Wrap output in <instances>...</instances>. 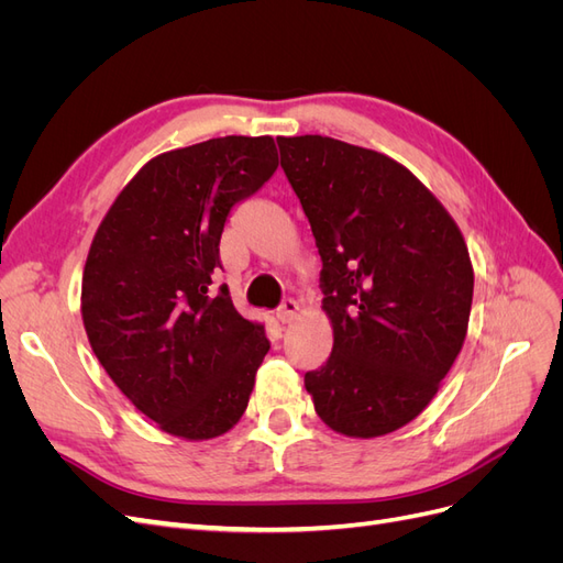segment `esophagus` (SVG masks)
<instances>
[{
    "instance_id": "obj_1",
    "label": "esophagus",
    "mask_w": 563,
    "mask_h": 563,
    "mask_svg": "<svg viewBox=\"0 0 563 563\" xmlns=\"http://www.w3.org/2000/svg\"><path fill=\"white\" fill-rule=\"evenodd\" d=\"M298 310H300V305H298L294 298H286V300L279 305V310H277V319H279L282 323H291V321L296 319Z\"/></svg>"
}]
</instances>
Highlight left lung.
<instances>
[{
    "label": "left lung",
    "mask_w": 563,
    "mask_h": 563,
    "mask_svg": "<svg viewBox=\"0 0 563 563\" xmlns=\"http://www.w3.org/2000/svg\"><path fill=\"white\" fill-rule=\"evenodd\" d=\"M321 255L333 350L305 373L331 430L371 439L424 411L463 350L474 272L441 201L406 166L329 135L277 139Z\"/></svg>",
    "instance_id": "left-lung-1"
}]
</instances>
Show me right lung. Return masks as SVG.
I'll return each mask as SVG.
<instances>
[{
    "mask_svg": "<svg viewBox=\"0 0 563 563\" xmlns=\"http://www.w3.org/2000/svg\"><path fill=\"white\" fill-rule=\"evenodd\" d=\"M269 135H225L150 159L100 223L81 277L98 362L159 430L203 441L244 416L269 343L213 286L234 203L277 172Z\"/></svg>",
    "mask_w": 563,
    "mask_h": 563,
    "instance_id": "right-lung-1",
    "label": "right lung"
}]
</instances>
